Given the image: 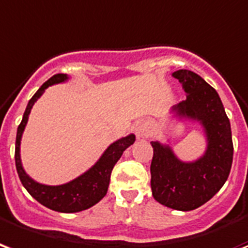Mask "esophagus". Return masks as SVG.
I'll list each match as a JSON object with an SVG mask.
<instances>
[{
	"label": "esophagus",
	"instance_id": "esophagus-1",
	"mask_svg": "<svg viewBox=\"0 0 248 248\" xmlns=\"http://www.w3.org/2000/svg\"><path fill=\"white\" fill-rule=\"evenodd\" d=\"M135 132H136L137 139L140 141H144V140H146L152 135L153 124L149 120H141V122L137 123L136 126H135Z\"/></svg>",
	"mask_w": 248,
	"mask_h": 248
}]
</instances>
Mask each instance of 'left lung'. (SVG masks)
<instances>
[{
	"instance_id": "left-lung-1",
	"label": "left lung",
	"mask_w": 248,
	"mask_h": 248,
	"mask_svg": "<svg viewBox=\"0 0 248 248\" xmlns=\"http://www.w3.org/2000/svg\"><path fill=\"white\" fill-rule=\"evenodd\" d=\"M182 83L186 100L171 107L180 122L198 123L205 132V153L194 161H182L169 144L152 141V194L157 202L174 210L200 207L219 191L230 174L232 139L230 120L218 92L200 75L189 70L171 74Z\"/></svg>"
}]
</instances>
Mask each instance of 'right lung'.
<instances>
[{"instance_id":"add662e5","label":"right lung","mask_w":248,"mask_h":248,"mask_svg":"<svg viewBox=\"0 0 248 248\" xmlns=\"http://www.w3.org/2000/svg\"><path fill=\"white\" fill-rule=\"evenodd\" d=\"M70 79L66 74H57L45 82L38 90L34 96L29 100L28 107L23 113L22 122L17 129V139H16V166L19 180L25 186V189L30 193V196L37 200L41 205L59 213H78V211L90 209L96 205L99 201L107 194L109 178L113 166L124 153L128 146H131L136 137L133 133L125 137L119 139L103 152L100 158L93 165L72 181L62 184V185H45L32 180L26 170L23 169L21 161V140H22L25 126L28 124L29 115L31 112L34 103L42 96L46 88L54 84L64 83Z\"/></svg>"}]
</instances>
